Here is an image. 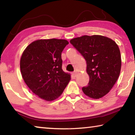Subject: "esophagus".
Segmentation results:
<instances>
[{"label":"esophagus","mask_w":135,"mask_h":135,"mask_svg":"<svg viewBox=\"0 0 135 135\" xmlns=\"http://www.w3.org/2000/svg\"><path fill=\"white\" fill-rule=\"evenodd\" d=\"M72 75H73V76L74 77H76V76H77V73L76 71L74 72V73H72Z\"/></svg>","instance_id":"esophagus-1"}]
</instances>
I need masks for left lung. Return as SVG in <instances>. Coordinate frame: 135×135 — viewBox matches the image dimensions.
Wrapping results in <instances>:
<instances>
[{"instance_id": "left-lung-1", "label": "left lung", "mask_w": 135, "mask_h": 135, "mask_svg": "<svg viewBox=\"0 0 135 135\" xmlns=\"http://www.w3.org/2000/svg\"><path fill=\"white\" fill-rule=\"evenodd\" d=\"M70 43L86 61L88 85L82 88L86 95L99 99L107 94L119 77L122 60L116 43L99 35L83 36Z\"/></svg>"}]
</instances>
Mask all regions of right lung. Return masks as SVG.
Instances as JSON below:
<instances>
[{
  "mask_svg": "<svg viewBox=\"0 0 135 135\" xmlns=\"http://www.w3.org/2000/svg\"><path fill=\"white\" fill-rule=\"evenodd\" d=\"M66 40H38L30 44L22 54L20 69L25 83L35 95L51 101L56 99L70 80L63 71L61 53L68 44Z\"/></svg>",
  "mask_w": 135,
  "mask_h": 135,
  "instance_id": "add662e5",
  "label": "right lung"
}]
</instances>
